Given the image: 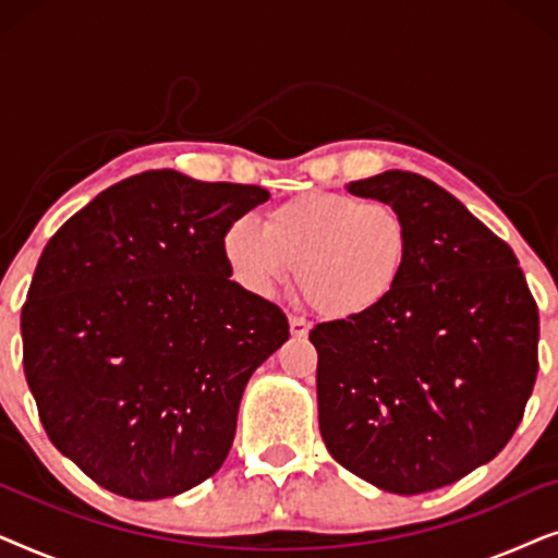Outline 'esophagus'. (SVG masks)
Instances as JSON below:
<instances>
[{"label":"esophagus","mask_w":558,"mask_h":558,"mask_svg":"<svg viewBox=\"0 0 558 558\" xmlns=\"http://www.w3.org/2000/svg\"><path fill=\"white\" fill-rule=\"evenodd\" d=\"M289 332L294 335V338H307L310 332V323L304 317H296V315H289Z\"/></svg>","instance_id":"34e87169"}]
</instances>
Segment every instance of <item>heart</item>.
Masks as SVG:
<instances>
[{
    "mask_svg": "<svg viewBox=\"0 0 558 558\" xmlns=\"http://www.w3.org/2000/svg\"><path fill=\"white\" fill-rule=\"evenodd\" d=\"M411 226L393 203L350 193H302L264 213L262 228L235 220L223 256L248 292L269 296L292 279L330 319H355L391 300L411 264Z\"/></svg>",
    "mask_w": 558,
    "mask_h": 558,
    "instance_id": "obj_1",
    "label": "heart"
}]
</instances>
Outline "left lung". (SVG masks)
<instances>
[{"label": "left lung", "instance_id": "1", "mask_svg": "<svg viewBox=\"0 0 558 558\" xmlns=\"http://www.w3.org/2000/svg\"><path fill=\"white\" fill-rule=\"evenodd\" d=\"M411 226V264L384 307L312 327L319 434L342 468L418 495L490 462L538 373V307L513 248L437 182L388 170L350 182Z\"/></svg>", "mask_w": 558, "mask_h": 558}]
</instances>
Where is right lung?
Segmentation results:
<instances>
[{
	"label": "right lung",
	"mask_w": 558,
	"mask_h": 558,
	"mask_svg": "<svg viewBox=\"0 0 558 558\" xmlns=\"http://www.w3.org/2000/svg\"><path fill=\"white\" fill-rule=\"evenodd\" d=\"M258 185L149 170L68 218L22 304V363L52 445L106 490L172 498L228 457L251 373L289 338L231 281L226 228Z\"/></svg>",
	"instance_id": "1"
}]
</instances>
